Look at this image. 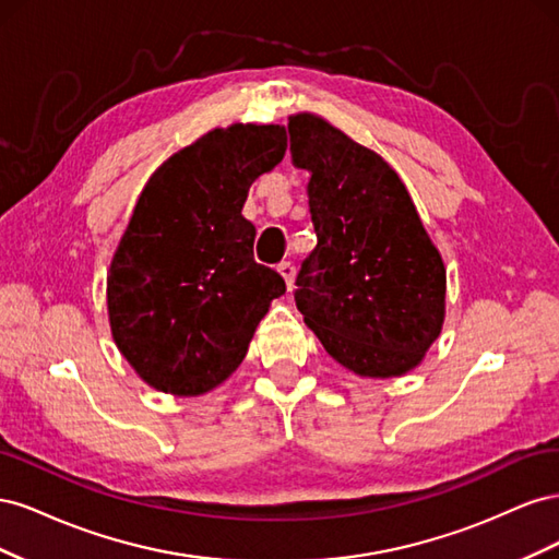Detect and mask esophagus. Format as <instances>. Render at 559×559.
<instances>
[{"instance_id": "34e87169", "label": "esophagus", "mask_w": 559, "mask_h": 559, "mask_svg": "<svg viewBox=\"0 0 559 559\" xmlns=\"http://www.w3.org/2000/svg\"><path fill=\"white\" fill-rule=\"evenodd\" d=\"M277 270H280V275L284 277L286 286H289V289H292V284H294V275H296V265H294L292 261H282V263L277 265Z\"/></svg>"}]
</instances>
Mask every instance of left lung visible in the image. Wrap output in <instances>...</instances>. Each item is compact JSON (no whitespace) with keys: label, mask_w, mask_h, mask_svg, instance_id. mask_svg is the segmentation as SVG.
I'll return each instance as SVG.
<instances>
[{"label":"left lung","mask_w":559,"mask_h":559,"mask_svg":"<svg viewBox=\"0 0 559 559\" xmlns=\"http://www.w3.org/2000/svg\"><path fill=\"white\" fill-rule=\"evenodd\" d=\"M317 247L296 275V308L331 357L368 378L415 368L443 326L445 265L399 175L324 118H289Z\"/></svg>","instance_id":"left-lung-1"}]
</instances>
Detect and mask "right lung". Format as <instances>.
Masks as SVG:
<instances>
[{
  "mask_svg": "<svg viewBox=\"0 0 559 559\" xmlns=\"http://www.w3.org/2000/svg\"><path fill=\"white\" fill-rule=\"evenodd\" d=\"M280 126L212 130L151 175L107 277L114 341L142 380L198 396L245 359L259 321L286 292L253 259L242 216L253 179L284 158Z\"/></svg>",
  "mask_w": 559,
  "mask_h": 559,
  "instance_id": "obj_1",
  "label": "right lung"
}]
</instances>
